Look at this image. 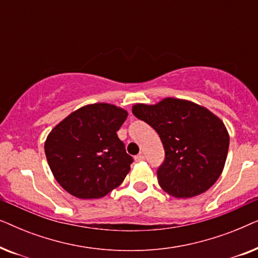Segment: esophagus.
<instances>
[{
  "label": "esophagus",
  "instance_id": "34e87169",
  "mask_svg": "<svg viewBox=\"0 0 258 258\" xmlns=\"http://www.w3.org/2000/svg\"><path fill=\"white\" fill-rule=\"evenodd\" d=\"M144 160V155H142V154H139V155H136L135 156V161L136 162H141V161H143Z\"/></svg>",
  "mask_w": 258,
  "mask_h": 258
}]
</instances>
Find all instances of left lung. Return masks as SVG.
<instances>
[{"instance_id":"left-lung-1","label":"left lung","mask_w":258,"mask_h":258,"mask_svg":"<svg viewBox=\"0 0 258 258\" xmlns=\"http://www.w3.org/2000/svg\"><path fill=\"white\" fill-rule=\"evenodd\" d=\"M133 114L156 130L165 157L157 168L161 188L188 199L207 191L224 168L227 129L217 116L192 102L164 98L155 105L135 104Z\"/></svg>"}]
</instances>
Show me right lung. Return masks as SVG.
I'll use <instances>...</instances> for the list:
<instances>
[{"label":"right lung","mask_w":258,"mask_h":258,"mask_svg":"<svg viewBox=\"0 0 258 258\" xmlns=\"http://www.w3.org/2000/svg\"><path fill=\"white\" fill-rule=\"evenodd\" d=\"M128 112L107 103L82 107L47 137L49 167L63 189L79 199H101L123 182L133 157L116 132Z\"/></svg>","instance_id":"1"}]
</instances>
